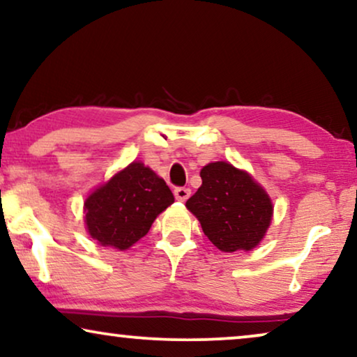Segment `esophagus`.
<instances>
[{"label": "esophagus", "mask_w": 357, "mask_h": 357, "mask_svg": "<svg viewBox=\"0 0 357 357\" xmlns=\"http://www.w3.org/2000/svg\"><path fill=\"white\" fill-rule=\"evenodd\" d=\"M174 195L178 202H187V199L190 198V195H192V190L185 188V187H177L174 190Z\"/></svg>", "instance_id": "1"}]
</instances>
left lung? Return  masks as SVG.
Returning a JSON list of instances; mask_svg holds the SVG:
<instances>
[{"mask_svg": "<svg viewBox=\"0 0 357 357\" xmlns=\"http://www.w3.org/2000/svg\"><path fill=\"white\" fill-rule=\"evenodd\" d=\"M202 187L187 208L198 218L204 236L222 252L252 250L271 222L270 197L247 172L227 162L202 169Z\"/></svg>", "mask_w": 357, "mask_h": 357, "instance_id": "8db88e82", "label": "left lung"}]
</instances>
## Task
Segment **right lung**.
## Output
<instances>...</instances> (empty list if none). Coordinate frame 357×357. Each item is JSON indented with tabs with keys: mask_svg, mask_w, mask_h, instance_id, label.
Here are the masks:
<instances>
[{
	"mask_svg": "<svg viewBox=\"0 0 357 357\" xmlns=\"http://www.w3.org/2000/svg\"><path fill=\"white\" fill-rule=\"evenodd\" d=\"M172 203L167 183L144 164L133 162L86 199L87 231L100 245L126 250Z\"/></svg>",
	"mask_w": 357,
	"mask_h": 357,
	"instance_id": "right-lung-1",
	"label": "right lung"
}]
</instances>
